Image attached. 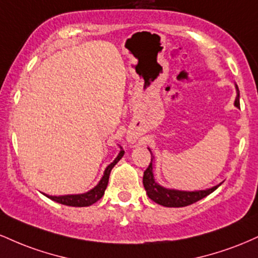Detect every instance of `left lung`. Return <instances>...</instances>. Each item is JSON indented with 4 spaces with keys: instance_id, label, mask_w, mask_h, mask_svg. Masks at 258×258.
I'll return each mask as SVG.
<instances>
[{
    "instance_id": "8db88e82",
    "label": "left lung",
    "mask_w": 258,
    "mask_h": 258,
    "mask_svg": "<svg viewBox=\"0 0 258 258\" xmlns=\"http://www.w3.org/2000/svg\"><path fill=\"white\" fill-rule=\"evenodd\" d=\"M236 88V97L235 102H234V105L236 108L240 109V96H239V88L238 86L235 85ZM149 149V148H148ZM150 154H152V150L149 149ZM153 155V154H152ZM154 168V156L152 158V161H150L149 166L146 171H144L143 174V185L146 188V191L148 197L152 199L154 203L159 204V205H162L165 207H184L188 205H191V204L197 203L204 198L207 197L209 194H211L212 191H215L218 186L221 185L217 184L212 188L204 189V190H178V189H170L165 188V186L160 185L158 182H156L155 178H154L153 173Z\"/></svg>"
}]
</instances>
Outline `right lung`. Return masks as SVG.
I'll return each instance as SVG.
<instances>
[{
	"mask_svg": "<svg viewBox=\"0 0 258 258\" xmlns=\"http://www.w3.org/2000/svg\"><path fill=\"white\" fill-rule=\"evenodd\" d=\"M123 154H125V152H123V150H120V153L117 154V156L115 158L114 161H112L110 165L106 166L104 174H103V177L100 178L98 184L94 186V188H92L91 190L86 191V193H82V194L59 195V197H55V195H48V194H43V195H46L48 199L55 201V203L61 204V205L74 206V207H85L97 203V201L104 195L106 185H108V182H109V176H110L112 167L120 161V159L122 158Z\"/></svg>",
	"mask_w": 258,
	"mask_h": 258,
	"instance_id": "add662e5",
	"label": "right lung"
}]
</instances>
